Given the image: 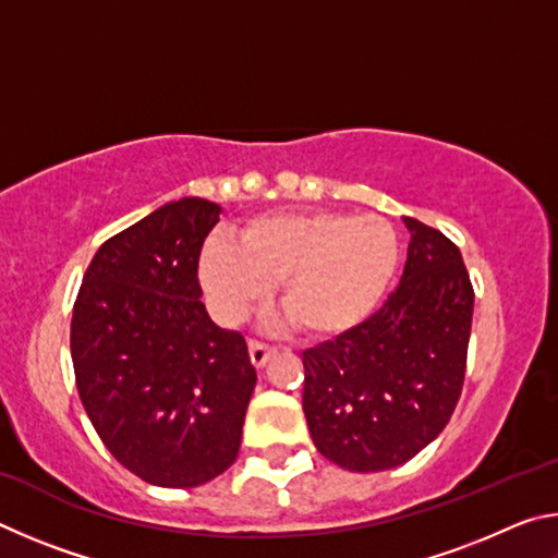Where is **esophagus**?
<instances>
[{
  "mask_svg": "<svg viewBox=\"0 0 558 558\" xmlns=\"http://www.w3.org/2000/svg\"><path fill=\"white\" fill-rule=\"evenodd\" d=\"M248 354H251V364L256 366V369H263L268 359L276 356V347H268V344L256 342V339H253V342L248 344Z\"/></svg>",
  "mask_w": 558,
  "mask_h": 558,
  "instance_id": "obj_1",
  "label": "esophagus"
}]
</instances>
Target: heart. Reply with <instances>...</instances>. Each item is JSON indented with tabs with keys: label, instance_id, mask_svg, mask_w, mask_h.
Listing matches in <instances>:
<instances>
[{
	"label": "heart",
	"instance_id": "1",
	"mask_svg": "<svg viewBox=\"0 0 558 558\" xmlns=\"http://www.w3.org/2000/svg\"><path fill=\"white\" fill-rule=\"evenodd\" d=\"M401 260L393 226L376 214L307 209L248 221L239 243L216 239L202 253V286L214 313L241 319L280 282V307L302 332L342 335L389 292Z\"/></svg>",
	"mask_w": 558,
	"mask_h": 558
}]
</instances>
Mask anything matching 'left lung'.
Instances as JSON below:
<instances>
[{
    "mask_svg": "<svg viewBox=\"0 0 558 558\" xmlns=\"http://www.w3.org/2000/svg\"><path fill=\"white\" fill-rule=\"evenodd\" d=\"M411 231L399 288L362 325L302 352L305 411L317 450L352 472H379L438 438L465 381L475 292L458 245Z\"/></svg>",
    "mask_w": 558,
    "mask_h": 558,
    "instance_id": "left-lung-1",
    "label": "left lung"
}]
</instances>
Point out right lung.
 I'll return each instance as SVG.
<instances>
[{
  "mask_svg": "<svg viewBox=\"0 0 558 558\" xmlns=\"http://www.w3.org/2000/svg\"><path fill=\"white\" fill-rule=\"evenodd\" d=\"M221 206L184 196L100 245L71 319L75 386L93 428L145 483L196 487L233 465L256 369L214 325L199 256Z\"/></svg>",
  "mask_w": 558,
  "mask_h": 558,
  "instance_id": "right-lung-1",
  "label": "right lung"
}]
</instances>
